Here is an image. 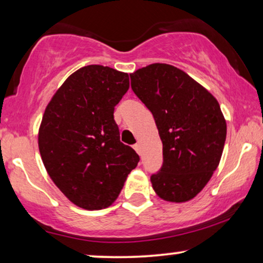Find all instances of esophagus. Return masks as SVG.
<instances>
[{"label": "esophagus", "mask_w": 263, "mask_h": 263, "mask_svg": "<svg viewBox=\"0 0 263 263\" xmlns=\"http://www.w3.org/2000/svg\"><path fill=\"white\" fill-rule=\"evenodd\" d=\"M134 149L136 151V153H138V154H141V148H140L139 143H135V145H134Z\"/></svg>", "instance_id": "esophagus-1"}]
</instances>
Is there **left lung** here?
Here are the masks:
<instances>
[{
	"label": "left lung",
	"instance_id": "8db88e82",
	"mask_svg": "<svg viewBox=\"0 0 263 263\" xmlns=\"http://www.w3.org/2000/svg\"><path fill=\"white\" fill-rule=\"evenodd\" d=\"M132 88L148 107L163 142V166L151 176L160 199L182 203L204 188L217 170L226 139L218 100L171 64L153 63L130 74Z\"/></svg>",
	"mask_w": 263,
	"mask_h": 263
}]
</instances>
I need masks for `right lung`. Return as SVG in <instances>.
Here are the masks:
<instances>
[{"label":"right lung","mask_w":263,"mask_h":263,"mask_svg":"<svg viewBox=\"0 0 263 263\" xmlns=\"http://www.w3.org/2000/svg\"><path fill=\"white\" fill-rule=\"evenodd\" d=\"M129 75L91 64L69 75L43 115L38 147L50 178L70 202L103 210L120 195L140 158L121 142L115 106Z\"/></svg>","instance_id":"add662e5"}]
</instances>
